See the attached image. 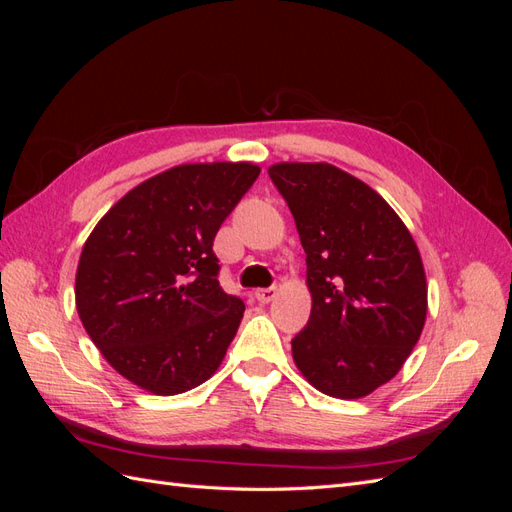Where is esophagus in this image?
Returning a JSON list of instances; mask_svg holds the SVG:
<instances>
[{"mask_svg": "<svg viewBox=\"0 0 512 512\" xmlns=\"http://www.w3.org/2000/svg\"><path fill=\"white\" fill-rule=\"evenodd\" d=\"M275 294H277V288L271 286V288H258V290L254 292V297H256L258 303H269V301L275 299Z\"/></svg>", "mask_w": 512, "mask_h": 512, "instance_id": "obj_1", "label": "esophagus"}]
</instances>
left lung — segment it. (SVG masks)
<instances>
[{"instance_id":"left-lung-1","label":"left lung","mask_w":512,"mask_h":512,"mask_svg":"<svg viewBox=\"0 0 512 512\" xmlns=\"http://www.w3.org/2000/svg\"><path fill=\"white\" fill-rule=\"evenodd\" d=\"M307 254L312 314L292 359L324 395L359 399L389 382L425 327L418 247L391 205L327 162L269 168Z\"/></svg>"}]
</instances>
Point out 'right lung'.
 Listing matches in <instances>:
<instances>
[{"label":"right lung","instance_id":"right-lung-1","mask_svg":"<svg viewBox=\"0 0 512 512\" xmlns=\"http://www.w3.org/2000/svg\"><path fill=\"white\" fill-rule=\"evenodd\" d=\"M258 175L250 162L168 168L91 230L76 269V312L132 384L177 395L220 367L245 305L218 282L213 239Z\"/></svg>","mask_w":512,"mask_h":512}]
</instances>
